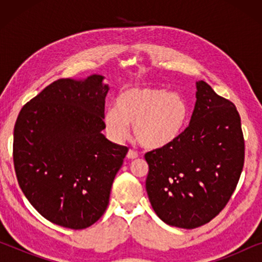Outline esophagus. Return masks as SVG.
<instances>
[{"mask_svg": "<svg viewBox=\"0 0 262 262\" xmlns=\"http://www.w3.org/2000/svg\"><path fill=\"white\" fill-rule=\"evenodd\" d=\"M126 157H127L128 160H135V159H137V157H138V154H137V151H135V150L130 149V150H128V151H127Z\"/></svg>", "mask_w": 262, "mask_h": 262, "instance_id": "obj_1", "label": "esophagus"}]
</instances>
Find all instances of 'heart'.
<instances>
[{"label": "heart", "instance_id": "heart-1", "mask_svg": "<svg viewBox=\"0 0 262 262\" xmlns=\"http://www.w3.org/2000/svg\"><path fill=\"white\" fill-rule=\"evenodd\" d=\"M116 108H107L103 123L114 142H124L134 124L143 146L159 149L171 144L188 124L189 106L184 96L156 87H128L118 93Z\"/></svg>", "mask_w": 262, "mask_h": 262}]
</instances>
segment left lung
Here are the masks:
<instances>
[{"label": "left lung", "mask_w": 262, "mask_h": 262, "mask_svg": "<svg viewBox=\"0 0 262 262\" xmlns=\"http://www.w3.org/2000/svg\"><path fill=\"white\" fill-rule=\"evenodd\" d=\"M146 192L164 223L194 229L209 223L234 193L245 164L241 118L230 100L196 82L189 125L171 144L145 154Z\"/></svg>", "instance_id": "8db88e82"}]
</instances>
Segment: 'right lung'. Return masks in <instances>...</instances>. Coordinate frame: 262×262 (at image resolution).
<instances>
[{"label":"right lung","mask_w":262,"mask_h":262,"mask_svg":"<svg viewBox=\"0 0 262 262\" xmlns=\"http://www.w3.org/2000/svg\"><path fill=\"white\" fill-rule=\"evenodd\" d=\"M102 80L55 81L21 108L14 126L13 161L24 194L46 220L75 230L105 213L128 151L101 134L108 92Z\"/></svg>","instance_id":"add662e5"}]
</instances>
